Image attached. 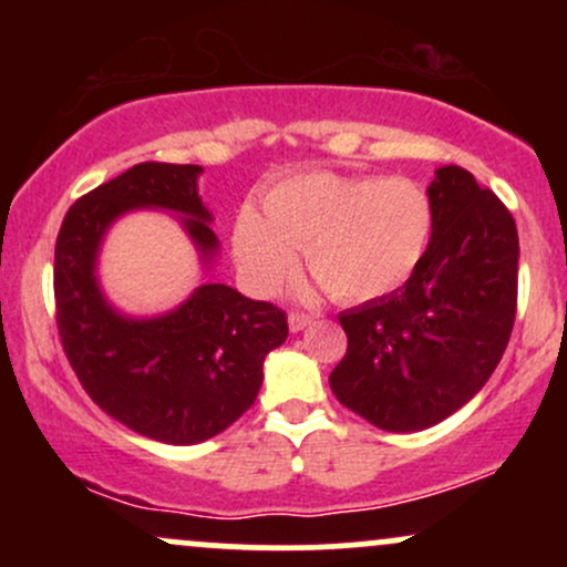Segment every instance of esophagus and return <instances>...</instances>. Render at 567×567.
<instances>
[{"mask_svg":"<svg viewBox=\"0 0 567 567\" xmlns=\"http://www.w3.org/2000/svg\"><path fill=\"white\" fill-rule=\"evenodd\" d=\"M311 322H315V315H306V311H290V317H288V324H290L292 333L309 328Z\"/></svg>","mask_w":567,"mask_h":567,"instance_id":"obj_1","label":"esophagus"}]
</instances>
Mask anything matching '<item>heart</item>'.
Here are the masks:
<instances>
[{
  "label": "heart",
  "instance_id": "obj_1",
  "mask_svg": "<svg viewBox=\"0 0 567 567\" xmlns=\"http://www.w3.org/2000/svg\"><path fill=\"white\" fill-rule=\"evenodd\" d=\"M434 234L432 197L400 175L298 173L266 192L264 216L243 207L231 247L245 282L275 292L298 269L343 303L375 301L400 290L424 261Z\"/></svg>",
  "mask_w": 567,
  "mask_h": 567
}]
</instances>
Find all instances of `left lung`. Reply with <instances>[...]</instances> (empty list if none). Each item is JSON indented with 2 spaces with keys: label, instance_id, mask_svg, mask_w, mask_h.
Listing matches in <instances>:
<instances>
[{
  "label": "left lung",
  "instance_id": "left-lung-1",
  "mask_svg": "<svg viewBox=\"0 0 567 567\" xmlns=\"http://www.w3.org/2000/svg\"><path fill=\"white\" fill-rule=\"evenodd\" d=\"M434 234L415 275L341 311L349 347L330 373L341 405L386 432H421L464 408L504 357L517 315L512 213L458 165L429 186Z\"/></svg>",
  "mask_w": 567,
  "mask_h": 567
}]
</instances>
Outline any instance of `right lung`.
I'll use <instances>...</instances> for the list:
<instances>
[{
  "label": "right lung",
  "mask_w": 567,
  "mask_h": 567,
  "mask_svg": "<svg viewBox=\"0 0 567 567\" xmlns=\"http://www.w3.org/2000/svg\"><path fill=\"white\" fill-rule=\"evenodd\" d=\"M199 165L141 162L69 207L55 243V320L76 379L97 408L167 445H197L256 402L264 360L288 338V317L229 285H199L178 309L133 320L109 306L95 261L103 234L135 207L181 213L210 261L218 239L197 194Z\"/></svg>",
  "instance_id": "right-lung-1"
}]
</instances>
